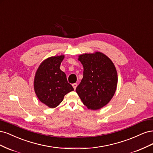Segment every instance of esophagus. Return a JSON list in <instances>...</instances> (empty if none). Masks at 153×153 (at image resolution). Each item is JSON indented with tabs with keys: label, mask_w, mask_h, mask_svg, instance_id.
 <instances>
[{
	"label": "esophagus",
	"mask_w": 153,
	"mask_h": 153,
	"mask_svg": "<svg viewBox=\"0 0 153 153\" xmlns=\"http://www.w3.org/2000/svg\"><path fill=\"white\" fill-rule=\"evenodd\" d=\"M72 86L73 87V88H74V89H76V87H77V84H72Z\"/></svg>",
	"instance_id": "obj_1"
}]
</instances>
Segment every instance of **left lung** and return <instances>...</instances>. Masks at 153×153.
<instances>
[{"label":"left lung","mask_w":153,"mask_h":153,"mask_svg":"<svg viewBox=\"0 0 153 153\" xmlns=\"http://www.w3.org/2000/svg\"><path fill=\"white\" fill-rule=\"evenodd\" d=\"M78 60L84 67V76L76 87V93L87 108H103L116 91V68L110 59L100 52L80 55Z\"/></svg>","instance_id":"obj_1"}]
</instances>
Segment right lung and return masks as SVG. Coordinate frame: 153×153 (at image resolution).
<instances>
[{
  "instance_id": "right-lung-1",
  "label": "right lung",
  "mask_w": 153,
  "mask_h": 153,
  "mask_svg": "<svg viewBox=\"0 0 153 153\" xmlns=\"http://www.w3.org/2000/svg\"><path fill=\"white\" fill-rule=\"evenodd\" d=\"M64 55L50 57L40 64L36 70L34 88L41 103L53 108L61 103L68 92L74 91L69 84L66 74L60 69Z\"/></svg>"
}]
</instances>
